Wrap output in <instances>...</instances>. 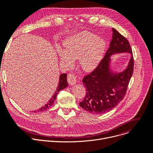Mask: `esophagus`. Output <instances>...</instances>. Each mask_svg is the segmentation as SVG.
Returning <instances> with one entry per match:
<instances>
[{"instance_id":"obj_1","label":"esophagus","mask_w":153,"mask_h":153,"mask_svg":"<svg viewBox=\"0 0 153 153\" xmlns=\"http://www.w3.org/2000/svg\"><path fill=\"white\" fill-rule=\"evenodd\" d=\"M68 82L71 85H74L77 82L76 77L74 73H69L68 75Z\"/></svg>"}]
</instances>
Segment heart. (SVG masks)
<instances>
[{"instance_id":"heart-1","label":"heart","mask_w":153,"mask_h":153,"mask_svg":"<svg viewBox=\"0 0 153 153\" xmlns=\"http://www.w3.org/2000/svg\"><path fill=\"white\" fill-rule=\"evenodd\" d=\"M64 45L65 50L58 48L62 62L70 66L74 62L73 59H79V66L87 72L98 66L106 48V43L103 39L87 31L69 37Z\"/></svg>"}]
</instances>
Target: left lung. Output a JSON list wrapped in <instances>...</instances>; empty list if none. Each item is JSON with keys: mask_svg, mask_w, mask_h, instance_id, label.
Instances as JSON below:
<instances>
[{"mask_svg": "<svg viewBox=\"0 0 153 153\" xmlns=\"http://www.w3.org/2000/svg\"><path fill=\"white\" fill-rule=\"evenodd\" d=\"M112 31L111 41L104 58L82 79L86 94L79 105L93 114L106 113L123 99L133 72L134 59L129 42L115 28H112ZM123 52L132 54L128 66L121 74L113 75L109 72V56L114 53Z\"/></svg>", "mask_w": 153, "mask_h": 153, "instance_id": "1", "label": "left lung"}]
</instances>
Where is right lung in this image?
Returning <instances> with one entry per match:
<instances>
[{
	"label": "right lung",
	"mask_w": 153,
	"mask_h": 153,
	"mask_svg": "<svg viewBox=\"0 0 153 153\" xmlns=\"http://www.w3.org/2000/svg\"><path fill=\"white\" fill-rule=\"evenodd\" d=\"M68 87V82H67V74L66 73L62 74L59 76V82H58V85L57 87V89H56V92H54V95L52 96L51 99L48 101V102L46 104L45 106L42 107L40 109L37 110L36 111H34L35 113L36 112H39V111H43L48 108H50L54 103V101L56 100V96H57V94H58V92L62 89H64V88H66Z\"/></svg>",
	"instance_id": "obj_1"
}]
</instances>
